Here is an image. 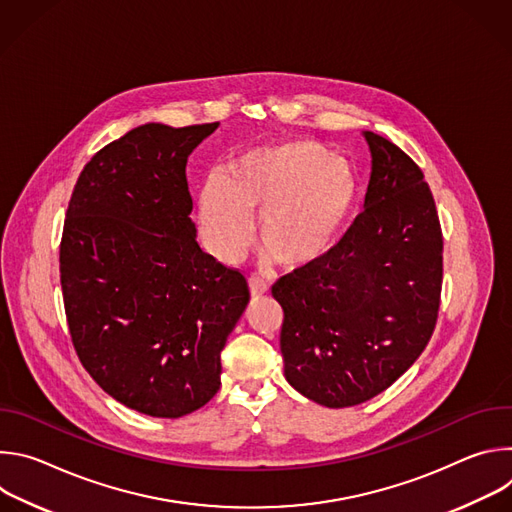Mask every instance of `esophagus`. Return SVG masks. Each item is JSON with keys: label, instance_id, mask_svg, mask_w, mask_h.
<instances>
[{"label": "esophagus", "instance_id": "obj_1", "mask_svg": "<svg viewBox=\"0 0 512 512\" xmlns=\"http://www.w3.org/2000/svg\"><path fill=\"white\" fill-rule=\"evenodd\" d=\"M249 289H251V296H261V294H265V291H267V283L261 277L251 275L249 277Z\"/></svg>", "mask_w": 512, "mask_h": 512}]
</instances>
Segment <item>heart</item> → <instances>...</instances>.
Instances as JSON below:
<instances>
[{
	"mask_svg": "<svg viewBox=\"0 0 512 512\" xmlns=\"http://www.w3.org/2000/svg\"><path fill=\"white\" fill-rule=\"evenodd\" d=\"M358 196L352 168L316 141H285L241 154L229 174H210L198 196L206 249L235 263L259 243L285 267L324 257L344 233Z\"/></svg>",
	"mask_w": 512,
	"mask_h": 512,
	"instance_id": "heart-1",
	"label": "heart"
}]
</instances>
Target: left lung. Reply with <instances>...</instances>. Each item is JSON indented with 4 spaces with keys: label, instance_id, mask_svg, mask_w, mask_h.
Here are the masks:
<instances>
[{
    "label": "left lung",
    "instance_id": "8db88e82",
    "mask_svg": "<svg viewBox=\"0 0 512 512\" xmlns=\"http://www.w3.org/2000/svg\"><path fill=\"white\" fill-rule=\"evenodd\" d=\"M362 135L373 156L364 210L324 257L271 287L285 379L332 409L377 397L411 367L442 294L444 239L423 172L393 141Z\"/></svg>",
    "mask_w": 512,
    "mask_h": 512
}]
</instances>
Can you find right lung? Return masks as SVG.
Listing matches in <instances>:
<instances>
[{
  "label": "right lung",
  "mask_w": 512,
  "mask_h": 512,
  "mask_svg": "<svg viewBox=\"0 0 512 512\" xmlns=\"http://www.w3.org/2000/svg\"><path fill=\"white\" fill-rule=\"evenodd\" d=\"M218 123H145L72 190L60 283L72 344L115 401L178 419L221 387V350L249 304L243 273L196 243L188 156Z\"/></svg>",
  "instance_id": "1"
}]
</instances>
